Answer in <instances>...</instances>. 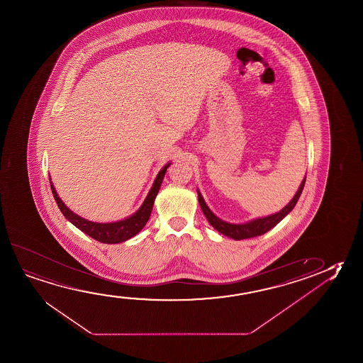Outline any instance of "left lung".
Wrapping results in <instances>:
<instances>
[{
    "mask_svg": "<svg viewBox=\"0 0 363 363\" xmlns=\"http://www.w3.org/2000/svg\"><path fill=\"white\" fill-rule=\"evenodd\" d=\"M306 179L307 177H304V179L301 181V186H299V189L296 191V195H294V197L291 199V201L283 210H280L279 212L273 213V215L265 216V218H255V220L245 223H230L223 221L221 218H218L208 208L206 202H205L203 197L200 194V191H197V195H199V202H200L202 212L206 216L207 221L211 223L212 228L218 230V233H221L225 236L234 239V240H242V239H250V238H255V236L265 234V233H268L269 230L273 229L277 223H280L296 206V202H298L299 197H301V191L304 189Z\"/></svg>",
    "mask_w": 363,
    "mask_h": 363,
    "instance_id": "left-lung-1",
    "label": "left lung"
}]
</instances>
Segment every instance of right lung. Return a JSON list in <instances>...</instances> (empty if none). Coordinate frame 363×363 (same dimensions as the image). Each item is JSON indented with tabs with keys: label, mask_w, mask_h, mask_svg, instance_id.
<instances>
[{
	"label": "right lung",
	"mask_w": 363,
	"mask_h": 363,
	"mask_svg": "<svg viewBox=\"0 0 363 363\" xmlns=\"http://www.w3.org/2000/svg\"><path fill=\"white\" fill-rule=\"evenodd\" d=\"M171 163H167L164 167L157 174L155 182L152 184L151 190L148 192V195L145 197V202L142 203L140 210L134 212L132 216L117 221V223H93L89 220L80 218L77 213H74L70 208L65 206V203L62 201V199L56 194L55 187L51 182V191L55 199L57 206L62 212V215L67 218L74 226H77L79 230H82L84 234L89 235L90 238H93L94 240L104 244H118L123 241L129 240L130 238H133L140 233V230L145 228V223L148 221V218L151 216L152 208L155 203L158 191L161 189L162 181L166 174L167 168L169 167Z\"/></svg>",
	"instance_id": "right-lung-1"
}]
</instances>
